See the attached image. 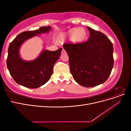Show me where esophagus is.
I'll return each instance as SVG.
<instances>
[{
	"label": "esophagus",
	"mask_w": 131,
	"mask_h": 131,
	"mask_svg": "<svg viewBox=\"0 0 131 131\" xmlns=\"http://www.w3.org/2000/svg\"><path fill=\"white\" fill-rule=\"evenodd\" d=\"M61 53H62V54H65V53H67V52H66V51L64 49H63L62 50Z\"/></svg>",
	"instance_id": "obj_1"
}]
</instances>
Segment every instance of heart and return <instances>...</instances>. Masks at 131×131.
Listing matches in <instances>:
<instances>
[{
	"label": "heart",
	"instance_id": "b5f03b06",
	"mask_svg": "<svg viewBox=\"0 0 131 131\" xmlns=\"http://www.w3.org/2000/svg\"><path fill=\"white\" fill-rule=\"evenodd\" d=\"M66 37L71 38V40L76 43H80L84 42L88 37V32L83 28H74L69 29L67 32L61 35L59 38L63 40Z\"/></svg>",
	"mask_w": 131,
	"mask_h": 131
}]
</instances>
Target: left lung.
Wrapping results in <instances>:
<instances>
[{
	"label": "left lung",
	"mask_w": 131,
	"mask_h": 131,
	"mask_svg": "<svg viewBox=\"0 0 131 131\" xmlns=\"http://www.w3.org/2000/svg\"><path fill=\"white\" fill-rule=\"evenodd\" d=\"M90 33L85 42L63 45L68 53L70 70L79 85L91 88L106 81L114 66L113 45L101 31L87 27Z\"/></svg>",
	"instance_id": "obj_1"
}]
</instances>
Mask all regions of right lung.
Here are the masks:
<instances>
[{
    "label": "right lung",
    "mask_w": 131,
    "mask_h": 131,
    "mask_svg": "<svg viewBox=\"0 0 131 131\" xmlns=\"http://www.w3.org/2000/svg\"><path fill=\"white\" fill-rule=\"evenodd\" d=\"M51 27H42L37 30L19 34L9 46L6 65L12 78L18 84L29 89H36L48 81L53 73L55 63L61 55L62 48L54 51L43 50L37 59L25 61L19 55L22 43L38 34L48 32Z\"/></svg>",
    "instance_id": "obj_1"
}]
</instances>
